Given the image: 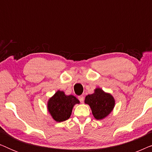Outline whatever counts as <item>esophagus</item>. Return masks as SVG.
<instances>
[{
	"label": "esophagus",
	"instance_id": "34e87169",
	"mask_svg": "<svg viewBox=\"0 0 152 152\" xmlns=\"http://www.w3.org/2000/svg\"><path fill=\"white\" fill-rule=\"evenodd\" d=\"M78 99H79V100L80 101L81 103L84 102V96H83V95H80V96H79V97H78Z\"/></svg>",
	"mask_w": 152,
	"mask_h": 152
}]
</instances>
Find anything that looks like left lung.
Returning <instances> with one entry per match:
<instances>
[{"label": "left lung", "instance_id": "obj_1", "mask_svg": "<svg viewBox=\"0 0 152 152\" xmlns=\"http://www.w3.org/2000/svg\"><path fill=\"white\" fill-rule=\"evenodd\" d=\"M84 102L90 106L93 115L97 120L107 117L115 106L113 97L99 88L95 89L94 93L87 95Z\"/></svg>", "mask_w": 152, "mask_h": 152}]
</instances>
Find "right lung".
Listing matches in <instances>:
<instances>
[{
    "instance_id": "1",
    "label": "right lung",
    "mask_w": 152,
    "mask_h": 152,
    "mask_svg": "<svg viewBox=\"0 0 152 152\" xmlns=\"http://www.w3.org/2000/svg\"><path fill=\"white\" fill-rule=\"evenodd\" d=\"M80 101L73 95H66L63 91H58L48 102V109L54 120L63 122L71 115L72 108Z\"/></svg>"
}]
</instances>
